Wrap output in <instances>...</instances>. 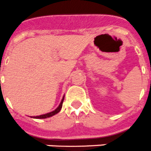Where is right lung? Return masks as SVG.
Listing matches in <instances>:
<instances>
[{
  "label": "right lung",
  "mask_w": 151,
  "mask_h": 151,
  "mask_svg": "<svg viewBox=\"0 0 151 151\" xmlns=\"http://www.w3.org/2000/svg\"><path fill=\"white\" fill-rule=\"evenodd\" d=\"M63 100H64V96L63 97L62 101H61L60 104L59 106L55 110H54V111L50 112V113H46V114H43V115H40V116H31L32 118H34V119H46V118H48V117H50V116H54L55 114H57V113H59L60 111L61 108H62V106H63Z\"/></svg>",
  "instance_id": "add662e5"
}]
</instances>
